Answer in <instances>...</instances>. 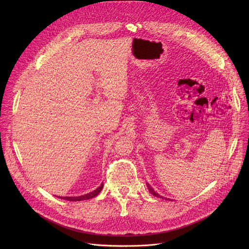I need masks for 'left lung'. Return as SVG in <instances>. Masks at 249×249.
Returning <instances> with one entry per match:
<instances>
[{
    "label": "left lung",
    "mask_w": 249,
    "mask_h": 249,
    "mask_svg": "<svg viewBox=\"0 0 249 249\" xmlns=\"http://www.w3.org/2000/svg\"><path fill=\"white\" fill-rule=\"evenodd\" d=\"M147 186H148V188H149V190H150V192L154 195V196H156V197H158V198H161V199H166V198H163L162 196H160L159 193H157V192H155V190L149 185V184H147Z\"/></svg>",
    "instance_id": "obj_1"
}]
</instances>
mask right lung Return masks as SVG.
<instances>
[{"instance_id": "right-lung-1", "label": "right lung", "mask_w": 249, "mask_h": 249, "mask_svg": "<svg viewBox=\"0 0 249 249\" xmlns=\"http://www.w3.org/2000/svg\"><path fill=\"white\" fill-rule=\"evenodd\" d=\"M103 187V183L100 184L99 187H97L95 190L88 193V194H85V195H81V196H77V197H58V198H61V199H65V200H68V201H83V200H89V199H91L93 197H95L96 195H98V193L101 191Z\"/></svg>"}]
</instances>
